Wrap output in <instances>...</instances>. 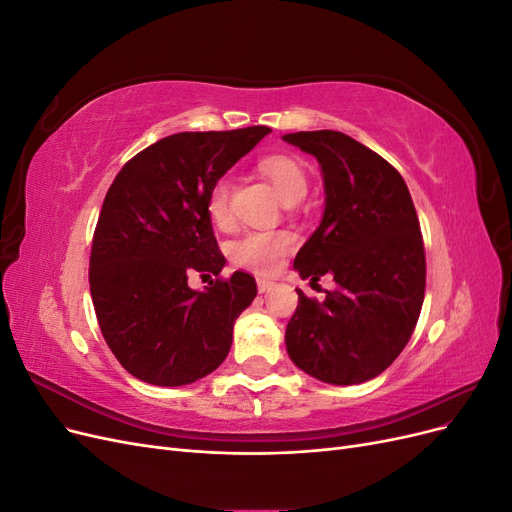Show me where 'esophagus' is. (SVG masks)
Segmentation results:
<instances>
[{
    "instance_id": "esophagus-1",
    "label": "esophagus",
    "mask_w": 512,
    "mask_h": 512,
    "mask_svg": "<svg viewBox=\"0 0 512 512\" xmlns=\"http://www.w3.org/2000/svg\"><path fill=\"white\" fill-rule=\"evenodd\" d=\"M256 284H258V292H269L275 286L271 280H265V277H258Z\"/></svg>"
}]
</instances>
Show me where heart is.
<instances>
[{"label":"heart","mask_w":512,"mask_h":512,"mask_svg":"<svg viewBox=\"0 0 512 512\" xmlns=\"http://www.w3.org/2000/svg\"><path fill=\"white\" fill-rule=\"evenodd\" d=\"M260 173L275 188L284 205H294L307 194L305 168L290 156H271L260 162ZM207 209L215 224L230 220V181L218 179L207 198ZM292 247V235L286 230H254L232 241L230 258L235 265L256 273H273Z\"/></svg>","instance_id":"obj_1"}]
</instances>
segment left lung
<instances>
[{
  "mask_svg": "<svg viewBox=\"0 0 512 512\" xmlns=\"http://www.w3.org/2000/svg\"><path fill=\"white\" fill-rule=\"evenodd\" d=\"M322 168L324 213L294 258L303 280L331 275L316 301L299 292L286 350L305 374L361 384L406 348L425 299V247L408 185L376 151L335 130L284 134Z\"/></svg>",
  "mask_w": 512,
  "mask_h": 512,
  "instance_id": "obj_1",
  "label": "left lung"
}]
</instances>
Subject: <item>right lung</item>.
Segmentation results:
<instances>
[{"label": "right lung", "mask_w": 512, "mask_h": 512, "mask_svg": "<svg viewBox=\"0 0 512 512\" xmlns=\"http://www.w3.org/2000/svg\"><path fill=\"white\" fill-rule=\"evenodd\" d=\"M271 130L179 132L123 164L94 232L89 288L100 331L123 369L156 386H183L218 369L232 327L256 297V280L235 271L192 290V275L226 265L207 198Z\"/></svg>", "instance_id": "right-lung-1"}]
</instances>
